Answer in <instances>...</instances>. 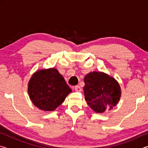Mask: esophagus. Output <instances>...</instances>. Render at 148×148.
Here are the masks:
<instances>
[{"label":"esophagus","mask_w":148,"mask_h":148,"mask_svg":"<svg viewBox=\"0 0 148 148\" xmlns=\"http://www.w3.org/2000/svg\"><path fill=\"white\" fill-rule=\"evenodd\" d=\"M74 89H75V91H77V92H81L82 90L81 87H80L79 86H75V87H74Z\"/></svg>","instance_id":"obj_1"}]
</instances>
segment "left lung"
<instances>
[{
	"label": "left lung",
	"instance_id": "1",
	"mask_svg": "<svg viewBox=\"0 0 148 148\" xmlns=\"http://www.w3.org/2000/svg\"><path fill=\"white\" fill-rule=\"evenodd\" d=\"M85 99L96 113L111 110L121 98V87L114 77L102 72H91L84 77Z\"/></svg>",
	"mask_w": 148,
	"mask_h": 148
}]
</instances>
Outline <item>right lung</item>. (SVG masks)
<instances>
[{
	"label": "right lung",
	"mask_w": 148,
	"mask_h": 148,
	"mask_svg": "<svg viewBox=\"0 0 148 148\" xmlns=\"http://www.w3.org/2000/svg\"><path fill=\"white\" fill-rule=\"evenodd\" d=\"M29 98L35 106L44 112L54 111L64 101L72 89L56 68L38 70L28 82Z\"/></svg>",
	"instance_id": "add662e5"
}]
</instances>
